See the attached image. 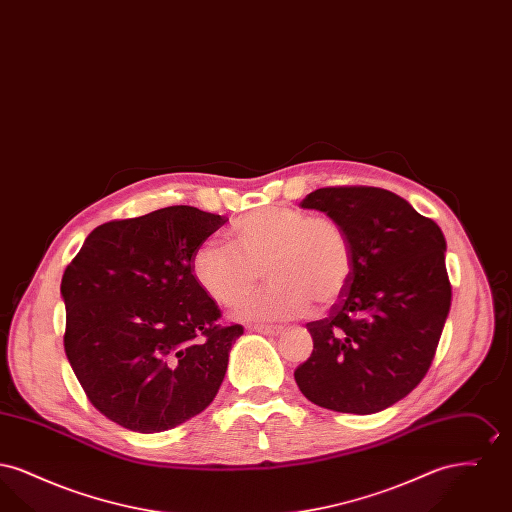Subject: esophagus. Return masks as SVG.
Instances as JSON below:
<instances>
[{"label":"esophagus","mask_w":512,"mask_h":512,"mask_svg":"<svg viewBox=\"0 0 512 512\" xmlns=\"http://www.w3.org/2000/svg\"><path fill=\"white\" fill-rule=\"evenodd\" d=\"M251 332L257 334H265V336H278L282 332V326H270V324H251L249 326Z\"/></svg>","instance_id":"esophagus-1"}]
</instances>
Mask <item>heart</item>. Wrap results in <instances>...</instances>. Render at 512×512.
<instances>
[{"label":"heart","mask_w":512,"mask_h":512,"mask_svg":"<svg viewBox=\"0 0 512 512\" xmlns=\"http://www.w3.org/2000/svg\"><path fill=\"white\" fill-rule=\"evenodd\" d=\"M226 244L205 242L192 255L197 286L236 309L255 293L263 268L272 280L249 307L251 318H292L332 307L347 290L355 253L340 220L290 205H267L234 220Z\"/></svg>","instance_id":"1"}]
</instances>
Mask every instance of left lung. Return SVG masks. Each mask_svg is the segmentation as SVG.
<instances>
[{
	"label": "left lung",
	"mask_w": 512,
	"mask_h": 512,
	"mask_svg": "<svg viewBox=\"0 0 512 512\" xmlns=\"http://www.w3.org/2000/svg\"><path fill=\"white\" fill-rule=\"evenodd\" d=\"M299 205L340 220L355 270L330 315L307 324L313 353L295 368V382L318 407L380 413L434 361L451 307L443 232L382 188H320Z\"/></svg>",
	"instance_id": "obj_1"
}]
</instances>
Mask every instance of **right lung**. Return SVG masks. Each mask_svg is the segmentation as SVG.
<instances>
[{
	"mask_svg": "<svg viewBox=\"0 0 512 512\" xmlns=\"http://www.w3.org/2000/svg\"><path fill=\"white\" fill-rule=\"evenodd\" d=\"M228 219L174 205L98 226L61 280L65 353L90 403L140 434L209 407L240 324L192 274V255Z\"/></svg>",
	"mask_w": 512,
	"mask_h": 512,
	"instance_id": "1",
	"label": "right lung"
}]
</instances>
